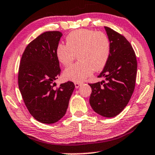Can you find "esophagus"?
<instances>
[{
  "mask_svg": "<svg viewBox=\"0 0 155 155\" xmlns=\"http://www.w3.org/2000/svg\"><path fill=\"white\" fill-rule=\"evenodd\" d=\"M82 82H75V88H78L80 85H82Z\"/></svg>",
  "mask_w": 155,
  "mask_h": 155,
  "instance_id": "obj_1",
  "label": "esophagus"
}]
</instances>
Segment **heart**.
Instances as JSON below:
<instances>
[{"mask_svg":"<svg viewBox=\"0 0 155 155\" xmlns=\"http://www.w3.org/2000/svg\"><path fill=\"white\" fill-rule=\"evenodd\" d=\"M111 43L104 33L82 29L72 31L66 37V45L59 44L56 49L57 59L63 66H68L78 56V63L64 71L63 77L73 82H82L107 65Z\"/></svg>","mask_w":155,"mask_h":155,"instance_id":"obj_1","label":"heart"}]
</instances>
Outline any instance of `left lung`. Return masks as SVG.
<instances>
[{
    "label": "left lung",
    "instance_id": "1",
    "mask_svg": "<svg viewBox=\"0 0 155 155\" xmlns=\"http://www.w3.org/2000/svg\"><path fill=\"white\" fill-rule=\"evenodd\" d=\"M111 43L109 58L99 78L105 80L89 84L92 88L90 104L104 117L119 114L128 104L135 89L137 60L130 42L116 31L104 27Z\"/></svg>",
    "mask_w": 155,
    "mask_h": 155
}]
</instances>
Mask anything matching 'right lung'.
<instances>
[{
    "label": "right lung",
    "mask_w": 155,
    "mask_h": 155,
    "mask_svg": "<svg viewBox=\"0 0 155 155\" xmlns=\"http://www.w3.org/2000/svg\"><path fill=\"white\" fill-rule=\"evenodd\" d=\"M62 33L46 31L31 41L25 48L18 72V85L28 111L38 121L54 124L66 113L75 89L73 82L54 89L60 75L56 55Z\"/></svg>",
    "instance_id": "1"
}]
</instances>
